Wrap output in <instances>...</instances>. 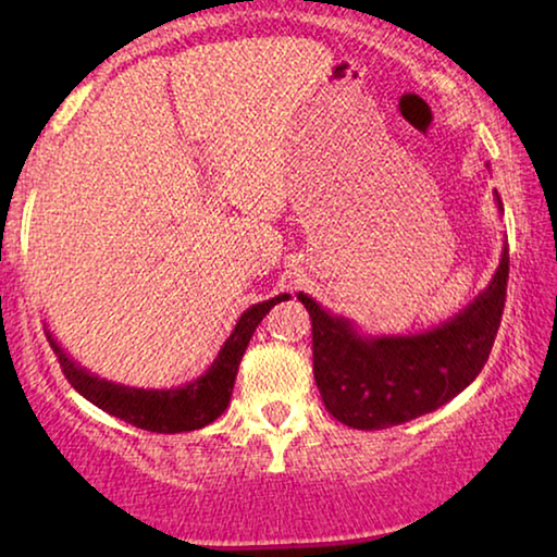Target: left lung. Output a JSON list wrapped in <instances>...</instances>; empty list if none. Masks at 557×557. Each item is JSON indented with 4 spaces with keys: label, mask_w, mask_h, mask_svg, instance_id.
Segmentation results:
<instances>
[{
    "label": "left lung",
    "mask_w": 557,
    "mask_h": 557,
    "mask_svg": "<svg viewBox=\"0 0 557 557\" xmlns=\"http://www.w3.org/2000/svg\"><path fill=\"white\" fill-rule=\"evenodd\" d=\"M502 210V200L497 195ZM509 250H502L492 284L436 330L398 337H364L345 317H332L307 294L314 380L339 423L380 431L413 421L456 398L490 360L507 299Z\"/></svg>",
    "instance_id": "left-lung-1"
}]
</instances>
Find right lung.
I'll return each mask as SVG.
<instances>
[{
	"label": "right lung",
	"instance_id": "1",
	"mask_svg": "<svg viewBox=\"0 0 557 557\" xmlns=\"http://www.w3.org/2000/svg\"><path fill=\"white\" fill-rule=\"evenodd\" d=\"M288 294H278L269 301L253 304L246 309L220 347V352L205 375H200L193 383L170 387V391H147V387H128L111 383L98 375H90L86 368L75 364L71 357L63 352V347L50 337L48 342L52 352L58 355L63 375L67 377L75 391L83 398L94 403L106 413L121 418V421L136 425V429L154 431V433H182V431H197L202 425L215 421L218 416L225 413L227 403H231L235 375H238V364L243 360L250 337H253L256 326L263 322V317L276 307L278 301H286Z\"/></svg>",
	"mask_w": 557,
	"mask_h": 557
}]
</instances>
